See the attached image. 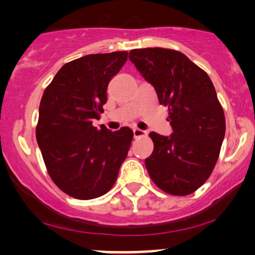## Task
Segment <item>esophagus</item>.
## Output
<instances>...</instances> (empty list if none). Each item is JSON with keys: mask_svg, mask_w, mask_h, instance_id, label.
I'll return each mask as SVG.
<instances>
[{"mask_svg": "<svg viewBox=\"0 0 255 255\" xmlns=\"http://www.w3.org/2000/svg\"><path fill=\"white\" fill-rule=\"evenodd\" d=\"M146 134H147V133H146L145 131L140 130V128H133V135H134V138H139V137H145Z\"/></svg>", "mask_w": 255, "mask_h": 255, "instance_id": "obj_1", "label": "esophagus"}]
</instances>
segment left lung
<instances>
[{"label":"left lung","mask_w":255,"mask_h":255,"mask_svg":"<svg viewBox=\"0 0 255 255\" xmlns=\"http://www.w3.org/2000/svg\"><path fill=\"white\" fill-rule=\"evenodd\" d=\"M128 59L168 108L173 133L151 132L154 148L145 159L153 182L175 196L197 190L211 175L225 135V116L210 78L175 50H132Z\"/></svg>","instance_id":"1"}]
</instances>
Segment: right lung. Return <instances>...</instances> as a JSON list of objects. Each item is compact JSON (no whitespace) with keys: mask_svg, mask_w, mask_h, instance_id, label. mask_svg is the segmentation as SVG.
Returning a JSON list of instances; mask_svg holds the SVG:
<instances>
[{"mask_svg":"<svg viewBox=\"0 0 255 255\" xmlns=\"http://www.w3.org/2000/svg\"><path fill=\"white\" fill-rule=\"evenodd\" d=\"M127 60L125 51L75 59L59 69L41 97L38 146L53 182L78 200L108 193L130 149V128L93 125L103 113L110 80Z\"/></svg>","mask_w":255,"mask_h":255,"instance_id":"1","label":"right lung"}]
</instances>
